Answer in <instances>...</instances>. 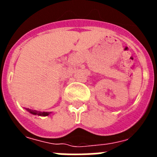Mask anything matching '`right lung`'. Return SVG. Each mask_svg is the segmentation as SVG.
<instances>
[{
    "mask_svg": "<svg viewBox=\"0 0 157 157\" xmlns=\"http://www.w3.org/2000/svg\"><path fill=\"white\" fill-rule=\"evenodd\" d=\"M28 112H30V113L34 115H38V116H48V115L50 114V112H37V111L35 110H31L30 109H26Z\"/></svg>",
    "mask_w": 157,
    "mask_h": 157,
    "instance_id": "add662e5",
    "label": "right lung"
}]
</instances>
